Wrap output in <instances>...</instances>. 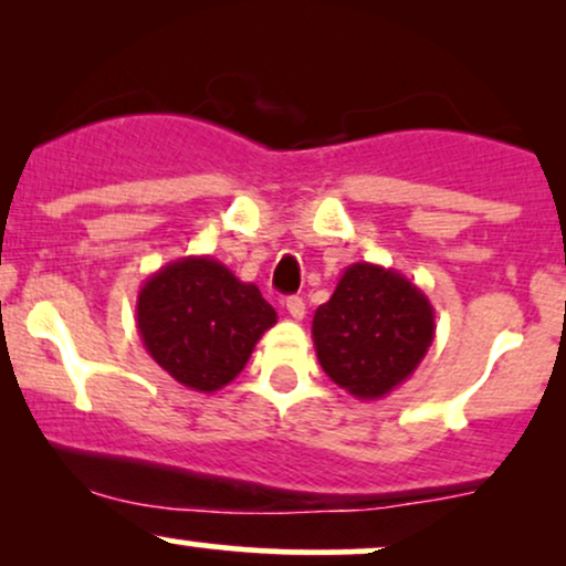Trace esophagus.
Here are the masks:
<instances>
[{"instance_id": "obj_1", "label": "esophagus", "mask_w": 566, "mask_h": 566, "mask_svg": "<svg viewBox=\"0 0 566 566\" xmlns=\"http://www.w3.org/2000/svg\"><path fill=\"white\" fill-rule=\"evenodd\" d=\"M287 314L292 316V319H297V322L303 319V316H305V303H303V297H297V295L287 297Z\"/></svg>"}]
</instances>
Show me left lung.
<instances>
[{
  "mask_svg": "<svg viewBox=\"0 0 566 566\" xmlns=\"http://www.w3.org/2000/svg\"><path fill=\"white\" fill-rule=\"evenodd\" d=\"M433 333L426 292L375 263L348 265L311 324L322 369L361 401L382 399L401 386L423 361Z\"/></svg>",
  "mask_w": 566,
  "mask_h": 566,
  "instance_id": "8db88e82",
  "label": "left lung"
}]
</instances>
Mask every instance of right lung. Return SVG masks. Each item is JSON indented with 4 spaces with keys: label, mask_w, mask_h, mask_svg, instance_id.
<instances>
[{
    "label": "right lung",
    "mask_w": 566,
    "mask_h": 566,
    "mask_svg": "<svg viewBox=\"0 0 566 566\" xmlns=\"http://www.w3.org/2000/svg\"><path fill=\"white\" fill-rule=\"evenodd\" d=\"M135 322L148 356L172 380L212 394L242 373L276 311L229 265L188 255L143 282Z\"/></svg>",
    "instance_id": "1"
}]
</instances>
